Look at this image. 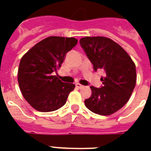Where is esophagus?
Wrapping results in <instances>:
<instances>
[{
	"mask_svg": "<svg viewBox=\"0 0 151 151\" xmlns=\"http://www.w3.org/2000/svg\"><path fill=\"white\" fill-rule=\"evenodd\" d=\"M76 86L77 88H79V89H81V88H82L84 86H82V85L80 84V83H76Z\"/></svg>",
	"mask_w": 151,
	"mask_h": 151,
	"instance_id": "1",
	"label": "esophagus"
}]
</instances>
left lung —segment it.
Segmentation results:
<instances>
[{"label": "left lung", "instance_id": "1", "mask_svg": "<svg viewBox=\"0 0 151 151\" xmlns=\"http://www.w3.org/2000/svg\"><path fill=\"white\" fill-rule=\"evenodd\" d=\"M80 44L93 65L103 69L102 86H91V96L85 105L92 113L111 115L124 106L136 84V69L130 56L119 44L105 37H85Z\"/></svg>", "mask_w": 151, "mask_h": 151}]
</instances>
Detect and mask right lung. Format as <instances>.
<instances>
[{
  "label": "right lung",
  "mask_w": 151,
  "mask_h": 151,
  "mask_svg": "<svg viewBox=\"0 0 151 151\" xmlns=\"http://www.w3.org/2000/svg\"><path fill=\"white\" fill-rule=\"evenodd\" d=\"M78 40L51 36L35 44L22 57L17 81L23 97L39 112H52L63 107L75 84L62 82L53 76L66 54Z\"/></svg>",
  "instance_id": "obj_1"
}]
</instances>
